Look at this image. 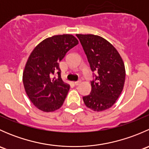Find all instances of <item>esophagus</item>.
Instances as JSON below:
<instances>
[{
	"label": "esophagus",
	"mask_w": 149,
	"mask_h": 149,
	"mask_svg": "<svg viewBox=\"0 0 149 149\" xmlns=\"http://www.w3.org/2000/svg\"><path fill=\"white\" fill-rule=\"evenodd\" d=\"M80 83H81V81H77L73 82V84H74L75 86H78Z\"/></svg>",
	"instance_id": "obj_1"
}]
</instances>
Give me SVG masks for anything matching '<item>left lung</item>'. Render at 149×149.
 Wrapping results in <instances>:
<instances>
[{"label": "left lung", "mask_w": 149, "mask_h": 149, "mask_svg": "<svg viewBox=\"0 0 149 149\" xmlns=\"http://www.w3.org/2000/svg\"><path fill=\"white\" fill-rule=\"evenodd\" d=\"M86 55L95 79L91 91L83 97L86 106L102 112L113 106L120 95L125 80V68L120 55L110 42L94 34H76Z\"/></svg>", "instance_id": "8db88e82"}]
</instances>
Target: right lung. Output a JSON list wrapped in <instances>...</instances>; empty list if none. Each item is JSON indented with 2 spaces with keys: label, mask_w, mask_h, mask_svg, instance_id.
I'll use <instances>...</instances> for the list:
<instances>
[{
  "label": "right lung",
  "mask_w": 149,
  "mask_h": 149,
  "mask_svg": "<svg viewBox=\"0 0 149 149\" xmlns=\"http://www.w3.org/2000/svg\"><path fill=\"white\" fill-rule=\"evenodd\" d=\"M79 44L72 34L48 37L34 47L23 72V83L33 104L45 112L61 107L70 85L61 79L59 62L71 48ZM58 73L55 77L54 75Z\"/></svg>",
  "instance_id": "obj_1"
}]
</instances>
